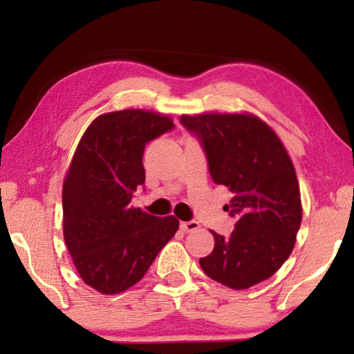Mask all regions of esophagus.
<instances>
[{
    "label": "esophagus",
    "mask_w": 354,
    "mask_h": 354,
    "mask_svg": "<svg viewBox=\"0 0 354 354\" xmlns=\"http://www.w3.org/2000/svg\"><path fill=\"white\" fill-rule=\"evenodd\" d=\"M181 230L184 231V232H194V231H196L200 227V223L196 220H190V221H181Z\"/></svg>",
    "instance_id": "1"
}]
</instances>
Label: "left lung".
Returning a JSON list of instances; mask_svg holds the SVG:
<instances>
[{
  "label": "left lung",
  "mask_w": 354,
  "mask_h": 354,
  "mask_svg": "<svg viewBox=\"0 0 354 354\" xmlns=\"http://www.w3.org/2000/svg\"><path fill=\"white\" fill-rule=\"evenodd\" d=\"M198 137L215 184L232 196L223 209L236 218L230 237L212 231V253L200 266L231 289H248L279 270L290 256L301 225L295 169L274 131L251 113L183 115Z\"/></svg>",
  "instance_id": "8db88e82"
}]
</instances>
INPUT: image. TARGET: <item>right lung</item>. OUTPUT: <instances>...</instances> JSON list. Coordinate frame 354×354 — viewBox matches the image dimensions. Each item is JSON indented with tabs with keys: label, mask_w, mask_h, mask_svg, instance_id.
Returning <instances> with one entry per match:
<instances>
[{
	"label": "right lung",
	"mask_w": 354,
	"mask_h": 354,
	"mask_svg": "<svg viewBox=\"0 0 354 354\" xmlns=\"http://www.w3.org/2000/svg\"><path fill=\"white\" fill-rule=\"evenodd\" d=\"M175 128L151 111L103 113L81 137L64 181V239L84 283L113 295L133 287L179 221L156 217L131 206L145 183V145Z\"/></svg>",
	"instance_id": "right-lung-1"
}]
</instances>
